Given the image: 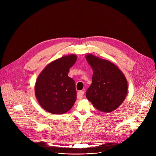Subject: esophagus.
<instances>
[{
    "label": "esophagus",
    "mask_w": 156,
    "mask_h": 156,
    "mask_svg": "<svg viewBox=\"0 0 156 156\" xmlns=\"http://www.w3.org/2000/svg\"><path fill=\"white\" fill-rule=\"evenodd\" d=\"M84 91H80L78 93V98H83L84 97Z\"/></svg>",
    "instance_id": "obj_1"
}]
</instances>
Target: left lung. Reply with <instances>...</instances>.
Here are the masks:
<instances>
[{
    "mask_svg": "<svg viewBox=\"0 0 156 156\" xmlns=\"http://www.w3.org/2000/svg\"><path fill=\"white\" fill-rule=\"evenodd\" d=\"M86 58L93 70L92 83L86 92L87 99L101 112H112L126 96L128 83L125 75L110 61L90 54Z\"/></svg>",
    "mask_w": 156,
    "mask_h": 156,
    "instance_id": "8db88e82",
    "label": "left lung"
}]
</instances>
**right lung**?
<instances>
[{
    "label": "right lung",
    "mask_w": 156,
    "mask_h": 156,
    "mask_svg": "<svg viewBox=\"0 0 156 156\" xmlns=\"http://www.w3.org/2000/svg\"><path fill=\"white\" fill-rule=\"evenodd\" d=\"M76 59L74 54L62 57L48 64L38 76L34 88L36 98L48 112L62 114L74 105L75 82L68 74Z\"/></svg>",
    "instance_id": "obj_1"
}]
</instances>
